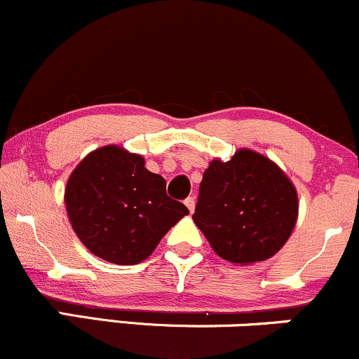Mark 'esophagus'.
I'll return each instance as SVG.
<instances>
[{"label": "esophagus", "mask_w": 359, "mask_h": 359, "mask_svg": "<svg viewBox=\"0 0 359 359\" xmlns=\"http://www.w3.org/2000/svg\"><path fill=\"white\" fill-rule=\"evenodd\" d=\"M184 205H187V208L189 210V213L195 212V198H193V196H188L187 200H184Z\"/></svg>", "instance_id": "obj_1"}]
</instances>
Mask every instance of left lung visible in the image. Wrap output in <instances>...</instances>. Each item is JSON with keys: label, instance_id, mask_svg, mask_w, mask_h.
I'll list each match as a JSON object with an SVG mask.
<instances>
[{"label": "left lung", "instance_id": "1", "mask_svg": "<svg viewBox=\"0 0 359 359\" xmlns=\"http://www.w3.org/2000/svg\"><path fill=\"white\" fill-rule=\"evenodd\" d=\"M297 213V191L285 172L255 151L238 149L230 161L213 159L206 168L193 220L215 254L250 265L284 247Z\"/></svg>", "mask_w": 359, "mask_h": 359}]
</instances>
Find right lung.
Here are the masks:
<instances>
[{
	"label": "right lung",
	"mask_w": 359,
	"mask_h": 359,
	"mask_svg": "<svg viewBox=\"0 0 359 359\" xmlns=\"http://www.w3.org/2000/svg\"><path fill=\"white\" fill-rule=\"evenodd\" d=\"M65 206L80 242L117 265L146 260L189 213L166 195V181L146 170L142 156L114 144L92 151L72 171Z\"/></svg>",
	"instance_id": "1"
}]
</instances>
